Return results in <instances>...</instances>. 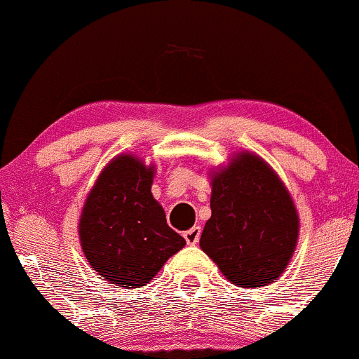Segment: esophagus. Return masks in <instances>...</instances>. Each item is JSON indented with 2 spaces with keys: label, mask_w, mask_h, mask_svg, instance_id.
I'll list each match as a JSON object with an SVG mask.
<instances>
[{
  "label": "esophagus",
  "mask_w": 359,
  "mask_h": 359,
  "mask_svg": "<svg viewBox=\"0 0 359 359\" xmlns=\"http://www.w3.org/2000/svg\"><path fill=\"white\" fill-rule=\"evenodd\" d=\"M199 237H201V226H192L191 230H187L186 233H184V238H186L189 245H196V243L199 242Z\"/></svg>",
  "instance_id": "34e87169"
}]
</instances>
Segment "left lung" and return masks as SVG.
I'll return each instance as SVG.
<instances>
[{
	"mask_svg": "<svg viewBox=\"0 0 359 359\" xmlns=\"http://www.w3.org/2000/svg\"><path fill=\"white\" fill-rule=\"evenodd\" d=\"M298 230L288 189L261 156L242 151L211 172V218L199 245L235 286L274 283L288 267Z\"/></svg>",
	"mask_w": 359,
	"mask_h": 359,
	"instance_id": "obj_1",
	"label": "left lung"
}]
</instances>
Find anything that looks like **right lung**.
I'll use <instances>...</instances> for the list:
<instances>
[{
    "label": "right lung",
    "mask_w": 359,
    "mask_h": 359,
    "mask_svg": "<svg viewBox=\"0 0 359 359\" xmlns=\"http://www.w3.org/2000/svg\"><path fill=\"white\" fill-rule=\"evenodd\" d=\"M153 175L155 165L119 155L86 196L78 224L81 249L109 285L141 288L186 245L153 198Z\"/></svg>",
    "instance_id": "1"
}]
</instances>
